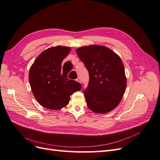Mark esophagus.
<instances>
[{"mask_svg":"<svg viewBox=\"0 0 160 160\" xmlns=\"http://www.w3.org/2000/svg\"><path fill=\"white\" fill-rule=\"evenodd\" d=\"M76 81H77V82H79V83H81V79L79 78V77H78V78H77V79H76Z\"/></svg>","mask_w":160,"mask_h":160,"instance_id":"34e87169","label":"esophagus"}]
</instances>
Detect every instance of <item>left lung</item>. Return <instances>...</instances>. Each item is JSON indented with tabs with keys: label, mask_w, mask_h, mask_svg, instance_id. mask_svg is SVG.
Here are the masks:
<instances>
[{
	"label": "left lung",
	"mask_w": 160,
	"mask_h": 160,
	"mask_svg": "<svg viewBox=\"0 0 160 160\" xmlns=\"http://www.w3.org/2000/svg\"><path fill=\"white\" fill-rule=\"evenodd\" d=\"M89 74L84 90L88 107L96 113H105L120 103L127 79L122 59L115 52L101 45H89L76 50Z\"/></svg>",
	"instance_id": "8db88e82"
}]
</instances>
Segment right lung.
<instances>
[{
  "mask_svg": "<svg viewBox=\"0 0 160 160\" xmlns=\"http://www.w3.org/2000/svg\"><path fill=\"white\" fill-rule=\"evenodd\" d=\"M70 47L56 46L41 52L29 71V83L35 99L45 108L57 110L69 103L70 95L81 89V85L67 78L62 62ZM70 62V61H67Z\"/></svg>",
  "mask_w": 160,
  "mask_h": 160,
  "instance_id": "obj_1",
  "label": "right lung"
}]
</instances>
